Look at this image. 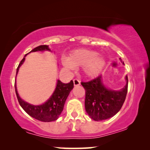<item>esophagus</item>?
I'll return each mask as SVG.
<instances>
[{
    "label": "esophagus",
    "instance_id": "obj_1",
    "mask_svg": "<svg viewBox=\"0 0 150 150\" xmlns=\"http://www.w3.org/2000/svg\"><path fill=\"white\" fill-rule=\"evenodd\" d=\"M74 85L75 86H78V85H81V81H79V79H74Z\"/></svg>",
    "mask_w": 150,
    "mask_h": 150
}]
</instances>
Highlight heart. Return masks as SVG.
<instances>
[{
    "mask_svg": "<svg viewBox=\"0 0 150 150\" xmlns=\"http://www.w3.org/2000/svg\"><path fill=\"white\" fill-rule=\"evenodd\" d=\"M61 62L67 70L72 71L76 67H83L87 76L95 77L101 72L106 65V61L96 51L79 49L73 51L68 57H63Z\"/></svg>",
    "mask_w": 150,
    "mask_h": 150,
    "instance_id": "obj_1",
    "label": "heart"
}]
</instances>
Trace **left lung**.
Here are the masks:
<instances>
[{"label":"left lung","mask_w":150,"mask_h":150,"mask_svg":"<svg viewBox=\"0 0 150 150\" xmlns=\"http://www.w3.org/2000/svg\"><path fill=\"white\" fill-rule=\"evenodd\" d=\"M126 80V85L119 91L107 89L102 83L101 75L90 81L81 82L85 89L86 112L92 120L98 122L107 120L120 111L128 92L127 76Z\"/></svg>","instance_id":"8db88e82"}]
</instances>
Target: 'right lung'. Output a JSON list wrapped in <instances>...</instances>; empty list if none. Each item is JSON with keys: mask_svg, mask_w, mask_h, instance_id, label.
I'll return each instance as SVG.
<instances>
[{"mask_svg": "<svg viewBox=\"0 0 150 150\" xmlns=\"http://www.w3.org/2000/svg\"><path fill=\"white\" fill-rule=\"evenodd\" d=\"M44 50L50 51V48H48V46H47V45H41V46L35 48L30 52ZM26 54H25L22 60L20 61L17 70H16V75L18 72L20 67L21 66L22 63H24V60H25V57L26 56ZM73 87L74 83L72 81H71L69 83L65 84L58 80L56 89H55L52 95L51 96V97L45 103L41 104V105H33V104L27 103V102L24 101L20 98L19 95H18L15 82L16 96H17L18 102H19L21 107L23 108L26 113L31 116L32 117L36 119L39 121H41V122H52V121L57 120L59 118L61 112L63 111L65 100H66L70 91L72 90Z\"/></svg>", "mask_w": 150, "mask_h": 150, "instance_id": "right-lung-1", "label": "right lung"}]
</instances>
